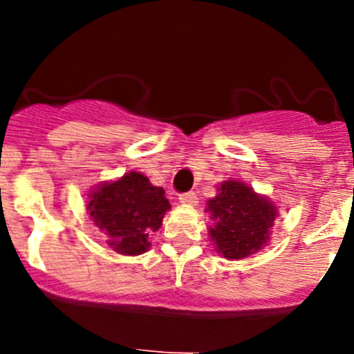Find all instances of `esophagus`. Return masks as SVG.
<instances>
[{"label": "esophagus", "instance_id": "1", "mask_svg": "<svg viewBox=\"0 0 354 354\" xmlns=\"http://www.w3.org/2000/svg\"><path fill=\"white\" fill-rule=\"evenodd\" d=\"M180 202L187 203V205H197L198 203V197L195 192H187V194L180 195Z\"/></svg>", "mask_w": 354, "mask_h": 354}]
</instances>
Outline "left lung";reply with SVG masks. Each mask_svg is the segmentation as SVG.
Returning <instances> with one entry per match:
<instances>
[{
  "instance_id": "1",
  "label": "left lung",
  "mask_w": 354,
  "mask_h": 354,
  "mask_svg": "<svg viewBox=\"0 0 354 354\" xmlns=\"http://www.w3.org/2000/svg\"><path fill=\"white\" fill-rule=\"evenodd\" d=\"M216 226L210 238L226 259L240 260L262 248L276 219V207L241 181H224L207 202Z\"/></svg>"
}]
</instances>
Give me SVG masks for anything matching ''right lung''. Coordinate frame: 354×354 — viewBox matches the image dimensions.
Instances as JSON below:
<instances>
[{
  "label": "right lung",
  "instance_id": "right-lung-1",
  "mask_svg": "<svg viewBox=\"0 0 354 354\" xmlns=\"http://www.w3.org/2000/svg\"><path fill=\"white\" fill-rule=\"evenodd\" d=\"M169 209L162 188L154 187L147 176L135 171L99 187L88 202L94 224L108 234L111 248L123 255L147 252L149 234L159 230Z\"/></svg>",
  "mask_w": 354,
  "mask_h": 354
}]
</instances>
